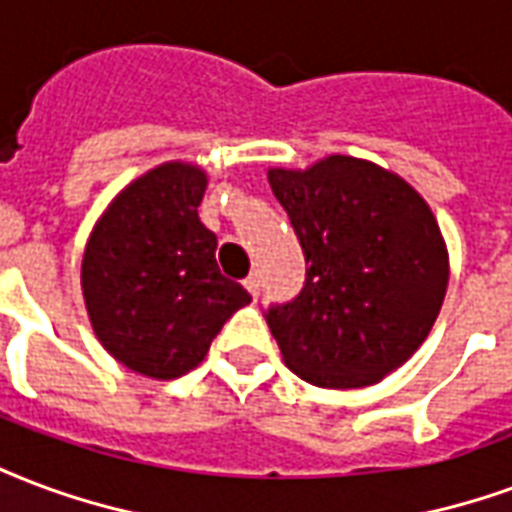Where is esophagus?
<instances>
[{
	"label": "esophagus",
	"mask_w": 512,
	"mask_h": 512,
	"mask_svg": "<svg viewBox=\"0 0 512 512\" xmlns=\"http://www.w3.org/2000/svg\"><path fill=\"white\" fill-rule=\"evenodd\" d=\"M244 287L249 290V293H252V298H257V293H260V276H257V271H255V274L246 276Z\"/></svg>",
	"instance_id": "34e87169"
}]
</instances>
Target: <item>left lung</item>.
<instances>
[{"instance_id":"8db88e82","label":"left lung","mask_w":512,"mask_h":512,"mask_svg":"<svg viewBox=\"0 0 512 512\" xmlns=\"http://www.w3.org/2000/svg\"><path fill=\"white\" fill-rule=\"evenodd\" d=\"M268 184L306 257L304 290L266 312L287 369L317 388H366L426 342L448 290V246L412 184L331 154Z\"/></svg>"}]
</instances>
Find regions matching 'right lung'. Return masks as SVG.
Segmentation results:
<instances>
[{"mask_svg":"<svg viewBox=\"0 0 512 512\" xmlns=\"http://www.w3.org/2000/svg\"><path fill=\"white\" fill-rule=\"evenodd\" d=\"M206 184L200 165L162 162L108 203L83 249L94 336L151 380L195 369L227 317L252 301L217 266V236L198 217Z\"/></svg>","mask_w":512,"mask_h":512,"instance_id":"right-lung-1","label":"right lung"}]
</instances>
